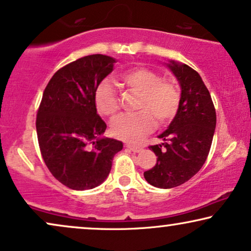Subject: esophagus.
I'll use <instances>...</instances> for the list:
<instances>
[{"label": "esophagus", "instance_id": "obj_1", "mask_svg": "<svg viewBox=\"0 0 251 251\" xmlns=\"http://www.w3.org/2000/svg\"><path fill=\"white\" fill-rule=\"evenodd\" d=\"M126 148L129 149L132 152H141L142 148L139 145H132V144H126Z\"/></svg>", "mask_w": 251, "mask_h": 251}]
</instances>
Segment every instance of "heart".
Segmentation results:
<instances>
[{
    "mask_svg": "<svg viewBox=\"0 0 251 251\" xmlns=\"http://www.w3.org/2000/svg\"><path fill=\"white\" fill-rule=\"evenodd\" d=\"M120 82L130 92L138 93L136 109L131 115L114 120L110 132L125 142H136L154 126L155 120L165 126L173 121L181 103V92L176 83L162 78L158 71L136 67L120 75ZM94 106L103 118L113 119L120 109L119 97L108 80H103L94 92Z\"/></svg>",
    "mask_w": 251,
    "mask_h": 251,
    "instance_id": "heart-1",
    "label": "heart"
}]
</instances>
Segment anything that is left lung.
I'll return each instance as SVG.
<instances>
[{"label":"left lung","mask_w":251,"mask_h":251,"mask_svg":"<svg viewBox=\"0 0 251 251\" xmlns=\"http://www.w3.org/2000/svg\"><path fill=\"white\" fill-rule=\"evenodd\" d=\"M169 68L182 89L180 108L168 129L159 136L165 143L149 146L158 157L157 164L144 172L145 180L161 189L183 184L203 167L217 123L216 108L200 74L175 62Z\"/></svg>","instance_id":"left-lung-1"}]
</instances>
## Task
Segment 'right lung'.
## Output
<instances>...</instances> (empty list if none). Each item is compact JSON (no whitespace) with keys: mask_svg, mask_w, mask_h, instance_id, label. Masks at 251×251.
<instances>
[{"mask_svg":"<svg viewBox=\"0 0 251 251\" xmlns=\"http://www.w3.org/2000/svg\"><path fill=\"white\" fill-rule=\"evenodd\" d=\"M114 63L101 54L78 58L58 69L42 94L35 120L39 148L51 175L70 189L102 183L123 148L101 137L107 126L94 106V92Z\"/></svg>","mask_w":251,"mask_h":251,"instance_id":"add662e5","label":"right lung"}]
</instances>
